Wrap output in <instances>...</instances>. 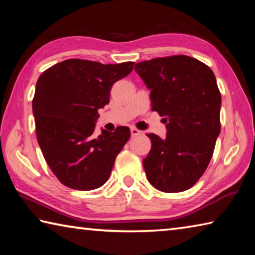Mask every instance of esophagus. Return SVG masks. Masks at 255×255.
<instances>
[{"label":"esophagus","instance_id":"obj_1","mask_svg":"<svg viewBox=\"0 0 255 255\" xmlns=\"http://www.w3.org/2000/svg\"><path fill=\"white\" fill-rule=\"evenodd\" d=\"M130 133H131V136L132 137H135V136H138V135H140L141 133V131L140 130H138L137 128H135V127H132V128H130Z\"/></svg>","mask_w":255,"mask_h":255}]
</instances>
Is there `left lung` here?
<instances>
[{
	"instance_id": "left-lung-1",
	"label": "left lung",
	"mask_w": 255,
	"mask_h": 255,
	"mask_svg": "<svg viewBox=\"0 0 255 255\" xmlns=\"http://www.w3.org/2000/svg\"><path fill=\"white\" fill-rule=\"evenodd\" d=\"M135 71L167 129L164 139L147 133L152 148L143 159L146 176L163 192L184 191L205 173L221 132L222 97L214 72L185 55L144 60Z\"/></svg>"
}]
</instances>
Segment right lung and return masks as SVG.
I'll return each instance as SVG.
<instances>
[{"instance_id":"obj_1","label":"right lung","mask_w":255,"mask_h":255,"mask_svg":"<svg viewBox=\"0 0 255 255\" xmlns=\"http://www.w3.org/2000/svg\"><path fill=\"white\" fill-rule=\"evenodd\" d=\"M133 62L101 64L66 59L42 73L32 100L42 155L60 183L75 190L97 189L109 179L116 157L130 137L128 127L94 135L98 110L109 103L115 82Z\"/></svg>"}]
</instances>
